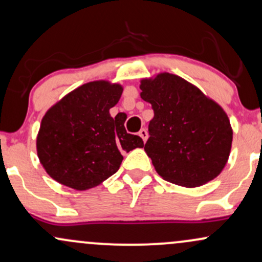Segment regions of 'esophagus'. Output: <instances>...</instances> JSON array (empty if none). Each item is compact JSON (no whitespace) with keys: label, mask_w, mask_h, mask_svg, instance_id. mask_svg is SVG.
Instances as JSON below:
<instances>
[{"label":"esophagus","mask_w":262,"mask_h":262,"mask_svg":"<svg viewBox=\"0 0 262 262\" xmlns=\"http://www.w3.org/2000/svg\"><path fill=\"white\" fill-rule=\"evenodd\" d=\"M139 135H140V138L141 139L144 140V143H145L146 141V139H148V130H146V129H140L139 130Z\"/></svg>","instance_id":"34e87169"}]
</instances>
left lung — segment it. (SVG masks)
I'll use <instances>...</instances> for the list:
<instances>
[{
    "instance_id": "obj_1",
    "label": "left lung",
    "mask_w": 262,
    "mask_h": 262,
    "mask_svg": "<svg viewBox=\"0 0 262 262\" xmlns=\"http://www.w3.org/2000/svg\"><path fill=\"white\" fill-rule=\"evenodd\" d=\"M154 110L144 150L165 181L198 187L215 179L229 158L233 129L227 113L188 81L161 73L140 81Z\"/></svg>"
}]
</instances>
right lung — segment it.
Here are the masks:
<instances>
[{
  "instance_id": "right-lung-1",
  "label": "right lung",
  "mask_w": 262,
  "mask_h": 262,
  "mask_svg": "<svg viewBox=\"0 0 262 262\" xmlns=\"http://www.w3.org/2000/svg\"><path fill=\"white\" fill-rule=\"evenodd\" d=\"M122 92L119 83L93 81L48 110L37 137V152L52 179L77 191L96 187L118 171L122 152L143 148L140 137L127 133L124 119L110 114Z\"/></svg>"
}]
</instances>
